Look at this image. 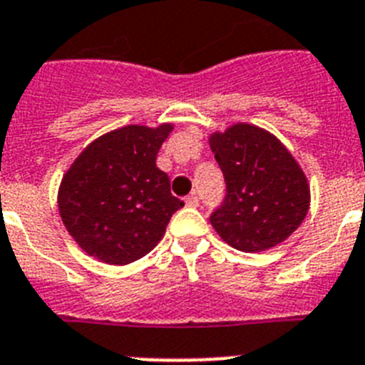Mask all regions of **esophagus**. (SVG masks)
Instances as JSON below:
<instances>
[{
  "label": "esophagus",
  "mask_w": 365,
  "mask_h": 365,
  "mask_svg": "<svg viewBox=\"0 0 365 365\" xmlns=\"http://www.w3.org/2000/svg\"><path fill=\"white\" fill-rule=\"evenodd\" d=\"M185 204L191 205V207H196V205H198V196H196V192H191V195L187 196Z\"/></svg>",
  "instance_id": "obj_1"
}]
</instances>
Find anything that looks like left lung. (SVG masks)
I'll return each instance as SVG.
<instances>
[{
	"instance_id": "8db88e82",
	"label": "left lung",
	"mask_w": 365,
	"mask_h": 365,
	"mask_svg": "<svg viewBox=\"0 0 365 365\" xmlns=\"http://www.w3.org/2000/svg\"><path fill=\"white\" fill-rule=\"evenodd\" d=\"M227 195L211 215L224 242L246 253L266 252L287 240L310 207L307 174L272 132L235 123L209 134Z\"/></svg>"
}]
</instances>
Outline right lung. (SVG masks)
<instances>
[{
	"mask_svg": "<svg viewBox=\"0 0 365 365\" xmlns=\"http://www.w3.org/2000/svg\"><path fill=\"white\" fill-rule=\"evenodd\" d=\"M173 123L126 125L93 139L58 185V213L82 252L104 264L145 257L183 202L156 167Z\"/></svg>",
	"mask_w": 365,
	"mask_h": 365,
	"instance_id": "add662e5",
	"label": "right lung"
}]
</instances>
